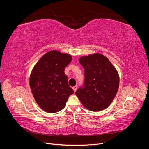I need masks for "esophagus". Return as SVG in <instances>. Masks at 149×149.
Instances as JSON below:
<instances>
[{"instance_id":"34e87169","label":"esophagus","mask_w":149,"mask_h":149,"mask_svg":"<svg viewBox=\"0 0 149 149\" xmlns=\"http://www.w3.org/2000/svg\"><path fill=\"white\" fill-rule=\"evenodd\" d=\"M73 88V91H74V92H76V90H77L78 86H73V88Z\"/></svg>"}]
</instances>
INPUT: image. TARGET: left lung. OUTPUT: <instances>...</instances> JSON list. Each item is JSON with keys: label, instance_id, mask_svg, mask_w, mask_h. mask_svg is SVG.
<instances>
[{"label": "left lung", "instance_id": "left-lung-1", "mask_svg": "<svg viewBox=\"0 0 149 149\" xmlns=\"http://www.w3.org/2000/svg\"><path fill=\"white\" fill-rule=\"evenodd\" d=\"M84 68L83 86L75 94L83 105L92 111H100L109 106L118 91L119 78L110 61L100 53L79 59Z\"/></svg>", "mask_w": 149, "mask_h": 149}]
</instances>
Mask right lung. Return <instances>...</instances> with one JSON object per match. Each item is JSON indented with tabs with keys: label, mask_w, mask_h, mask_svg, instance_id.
<instances>
[{
	"label": "right lung",
	"mask_w": 149,
	"mask_h": 149,
	"mask_svg": "<svg viewBox=\"0 0 149 149\" xmlns=\"http://www.w3.org/2000/svg\"><path fill=\"white\" fill-rule=\"evenodd\" d=\"M71 59L68 54L50 51L40 58L31 71L30 86L33 96L38 106L48 113L62 110L74 93L64 73Z\"/></svg>",
	"instance_id": "add662e5"
}]
</instances>
